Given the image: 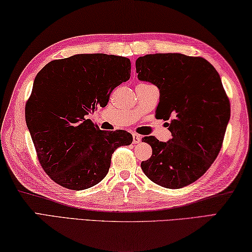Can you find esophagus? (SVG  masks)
<instances>
[{
    "mask_svg": "<svg viewBox=\"0 0 252 252\" xmlns=\"http://www.w3.org/2000/svg\"><path fill=\"white\" fill-rule=\"evenodd\" d=\"M140 142H142V136H139L137 134H133V143L139 144Z\"/></svg>",
    "mask_w": 252,
    "mask_h": 252,
    "instance_id": "esophagus-1",
    "label": "esophagus"
}]
</instances>
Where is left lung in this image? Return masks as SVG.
<instances>
[{"label": "left lung", "instance_id": "left-lung-1", "mask_svg": "<svg viewBox=\"0 0 252 252\" xmlns=\"http://www.w3.org/2000/svg\"><path fill=\"white\" fill-rule=\"evenodd\" d=\"M139 81L159 90L156 117L171 138L143 140L153 155L140 166L153 183L178 189L199 179L217 158L230 119V103L217 70L202 57L178 53L148 54L136 61Z\"/></svg>", "mask_w": 252, "mask_h": 252}]
</instances>
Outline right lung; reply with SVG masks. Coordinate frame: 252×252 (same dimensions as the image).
Instances as JSON below:
<instances>
[{"label": "right lung", "instance_id": "add662e5", "mask_svg": "<svg viewBox=\"0 0 252 252\" xmlns=\"http://www.w3.org/2000/svg\"><path fill=\"white\" fill-rule=\"evenodd\" d=\"M129 77V59L99 53L52 61L37 73L25 121L53 182L73 190L95 186L107 175L115 149L133 142L125 130H100L85 118Z\"/></svg>", "mask_w": 252, "mask_h": 252}]
</instances>
